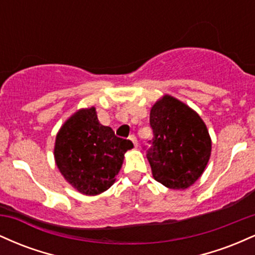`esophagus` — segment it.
Here are the masks:
<instances>
[{"label": "esophagus", "mask_w": 255, "mask_h": 255, "mask_svg": "<svg viewBox=\"0 0 255 255\" xmlns=\"http://www.w3.org/2000/svg\"><path fill=\"white\" fill-rule=\"evenodd\" d=\"M129 139H130V141L133 142V144H134V146H135V147H136V146H137V140H136V136L134 135V134H131V135H129Z\"/></svg>", "instance_id": "obj_1"}]
</instances>
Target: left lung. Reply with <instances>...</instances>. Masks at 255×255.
I'll use <instances>...</instances> for the list:
<instances>
[{
    "label": "left lung",
    "mask_w": 255,
    "mask_h": 255,
    "mask_svg": "<svg viewBox=\"0 0 255 255\" xmlns=\"http://www.w3.org/2000/svg\"><path fill=\"white\" fill-rule=\"evenodd\" d=\"M150 125L153 137L146 156L153 178L168 188H188L211 156L206 125L188 105L169 95L152 107Z\"/></svg>",
    "instance_id": "obj_1"
}]
</instances>
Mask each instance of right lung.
<instances>
[{"mask_svg": "<svg viewBox=\"0 0 255 255\" xmlns=\"http://www.w3.org/2000/svg\"><path fill=\"white\" fill-rule=\"evenodd\" d=\"M130 148L133 142L101 125L92 107L78 110L64 122L56 135L54 156L67 182L85 195H97L115 182Z\"/></svg>", "mask_w": 255, "mask_h": 255, "instance_id": "1", "label": "right lung"}]
</instances>
